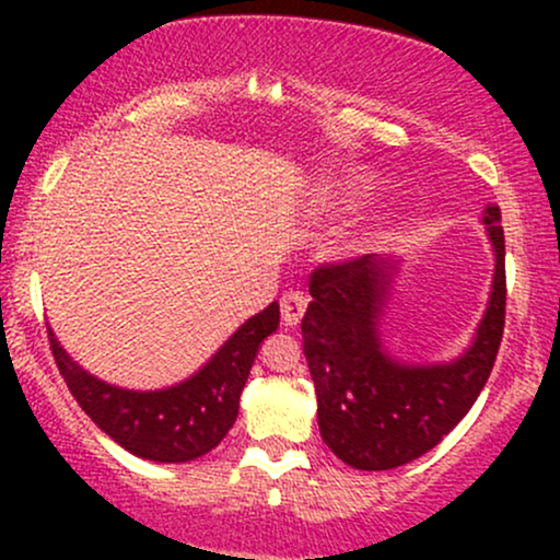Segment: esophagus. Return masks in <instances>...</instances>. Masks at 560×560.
<instances>
[{
    "instance_id": "1",
    "label": "esophagus",
    "mask_w": 560,
    "mask_h": 560,
    "mask_svg": "<svg viewBox=\"0 0 560 560\" xmlns=\"http://www.w3.org/2000/svg\"><path fill=\"white\" fill-rule=\"evenodd\" d=\"M281 307V320L287 326H298L302 316H305V307H307V298L302 292H284L279 300Z\"/></svg>"
}]
</instances>
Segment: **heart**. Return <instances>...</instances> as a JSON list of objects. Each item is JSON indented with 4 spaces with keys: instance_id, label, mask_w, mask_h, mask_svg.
<instances>
[{
    "instance_id": "heart-1",
    "label": "heart",
    "mask_w": 560,
    "mask_h": 560,
    "mask_svg": "<svg viewBox=\"0 0 560 560\" xmlns=\"http://www.w3.org/2000/svg\"><path fill=\"white\" fill-rule=\"evenodd\" d=\"M345 195H347V199H350V202H365V199L374 195V182H371V178H365V176L350 178V182H347V186H345Z\"/></svg>"
}]
</instances>
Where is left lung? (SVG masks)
I'll use <instances>...</instances> for the list:
<instances>
[{
    "mask_svg": "<svg viewBox=\"0 0 560 560\" xmlns=\"http://www.w3.org/2000/svg\"><path fill=\"white\" fill-rule=\"evenodd\" d=\"M494 253L492 292L474 342L450 363L397 361L382 342L395 262L361 255L311 273L302 350L318 397L324 442L361 471L421 458L471 410L498 358L505 326V236L500 208L481 215Z\"/></svg>",
    "mask_w": 560,
    "mask_h": 560,
    "instance_id": "left-lung-1",
    "label": "left lung"
}]
</instances>
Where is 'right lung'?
Here are the masks:
<instances>
[{
  "mask_svg": "<svg viewBox=\"0 0 560 560\" xmlns=\"http://www.w3.org/2000/svg\"><path fill=\"white\" fill-rule=\"evenodd\" d=\"M279 329V305L266 311L229 337L195 376L168 389L133 392L86 374L62 350L49 329V347L70 395L86 416L120 447L158 464H186L210 453L240 413V395L253 369L258 347Z\"/></svg>",
  "mask_w": 560,
  "mask_h": 560,
  "instance_id": "right-lung-1",
  "label": "right lung"
}]
</instances>
